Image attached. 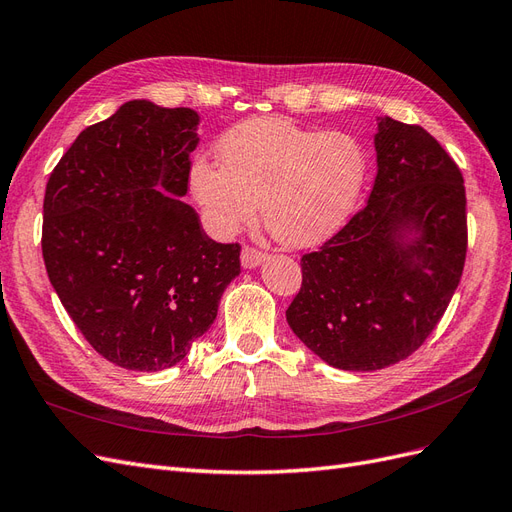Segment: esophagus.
<instances>
[{
	"instance_id": "esophagus-1",
	"label": "esophagus",
	"mask_w": 512,
	"mask_h": 512,
	"mask_svg": "<svg viewBox=\"0 0 512 512\" xmlns=\"http://www.w3.org/2000/svg\"><path fill=\"white\" fill-rule=\"evenodd\" d=\"M262 260H265V254L256 250V247L245 245L241 250V267L243 269H254V267L262 265Z\"/></svg>"
}]
</instances>
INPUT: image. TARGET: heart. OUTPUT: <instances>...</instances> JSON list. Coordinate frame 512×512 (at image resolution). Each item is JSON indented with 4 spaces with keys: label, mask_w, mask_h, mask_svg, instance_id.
<instances>
[{
    "label": "heart",
    "mask_w": 512,
    "mask_h": 512,
    "mask_svg": "<svg viewBox=\"0 0 512 512\" xmlns=\"http://www.w3.org/2000/svg\"><path fill=\"white\" fill-rule=\"evenodd\" d=\"M222 166L196 160L190 190L220 235L256 218L275 241L303 250L346 224L367 177V156L352 134L320 132L260 117L228 130L218 147Z\"/></svg>",
    "instance_id": "heart-1"
}]
</instances>
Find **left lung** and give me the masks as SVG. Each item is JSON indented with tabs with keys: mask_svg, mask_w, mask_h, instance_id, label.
Here are the masks:
<instances>
[{
	"mask_svg": "<svg viewBox=\"0 0 512 512\" xmlns=\"http://www.w3.org/2000/svg\"><path fill=\"white\" fill-rule=\"evenodd\" d=\"M367 205L301 258L286 309L301 342L346 371L395 365L423 346L459 286L468 250L459 166L421 126L378 117Z\"/></svg>",
	"mask_w": 512,
	"mask_h": 512,
	"instance_id": "1",
	"label": "left lung"
}]
</instances>
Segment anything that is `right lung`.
Listing matches in <instances>:
<instances>
[{"mask_svg":"<svg viewBox=\"0 0 512 512\" xmlns=\"http://www.w3.org/2000/svg\"><path fill=\"white\" fill-rule=\"evenodd\" d=\"M198 123L192 108L130 100L76 136L46 183V273L91 348L123 369L185 359L241 273V245L209 239L181 200Z\"/></svg>","mask_w":512,"mask_h":512,"instance_id":"1","label":"right lung"}]
</instances>
